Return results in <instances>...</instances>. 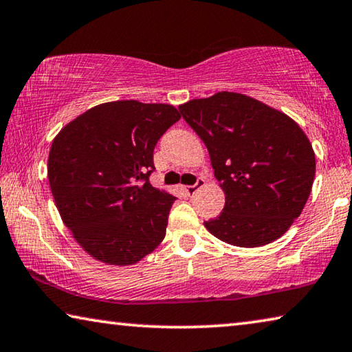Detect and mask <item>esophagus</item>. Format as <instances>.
Returning a JSON list of instances; mask_svg holds the SVG:
<instances>
[{"label": "esophagus", "instance_id": "1", "mask_svg": "<svg viewBox=\"0 0 352 352\" xmlns=\"http://www.w3.org/2000/svg\"><path fill=\"white\" fill-rule=\"evenodd\" d=\"M204 186H205V180H204V178H197L196 185H192V186H185V192L188 194V196H192V194L196 192L197 189L204 188Z\"/></svg>", "mask_w": 352, "mask_h": 352}]
</instances>
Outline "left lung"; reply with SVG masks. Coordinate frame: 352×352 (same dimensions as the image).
Here are the masks:
<instances>
[{
    "label": "left lung",
    "mask_w": 352,
    "mask_h": 352,
    "mask_svg": "<svg viewBox=\"0 0 352 352\" xmlns=\"http://www.w3.org/2000/svg\"><path fill=\"white\" fill-rule=\"evenodd\" d=\"M208 148L226 194L222 213L204 222L238 248L276 241L302 213L315 178V152L292 117L252 97L217 92L178 106Z\"/></svg>",
    "instance_id": "8db88e82"
}]
</instances>
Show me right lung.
I'll return each mask as SVG.
<instances>
[{
    "label": "right lung",
    "instance_id": "add662e5",
    "mask_svg": "<svg viewBox=\"0 0 352 352\" xmlns=\"http://www.w3.org/2000/svg\"><path fill=\"white\" fill-rule=\"evenodd\" d=\"M172 104L119 100L94 106L53 139L48 182L76 243L98 261L135 265L166 236L175 197L150 185L153 150L180 120Z\"/></svg>",
    "mask_w": 352,
    "mask_h": 352
}]
</instances>
